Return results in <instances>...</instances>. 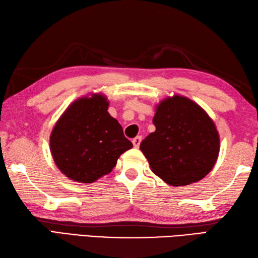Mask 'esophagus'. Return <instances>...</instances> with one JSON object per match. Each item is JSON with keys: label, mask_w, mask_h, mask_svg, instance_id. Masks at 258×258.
<instances>
[{"label": "esophagus", "mask_w": 258, "mask_h": 258, "mask_svg": "<svg viewBox=\"0 0 258 258\" xmlns=\"http://www.w3.org/2000/svg\"><path fill=\"white\" fill-rule=\"evenodd\" d=\"M141 141H142V136H136L135 139H133V145L135 149H139L140 147V144H141Z\"/></svg>", "instance_id": "34e87169"}]
</instances>
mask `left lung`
Wrapping results in <instances>:
<instances>
[{
  "mask_svg": "<svg viewBox=\"0 0 258 258\" xmlns=\"http://www.w3.org/2000/svg\"><path fill=\"white\" fill-rule=\"evenodd\" d=\"M155 132L140 145L152 172L172 186L196 183L212 171L220 154V134L210 115L182 95L155 106Z\"/></svg>",
  "mask_w": 258,
  "mask_h": 258,
  "instance_id": "1",
  "label": "left lung"
}]
</instances>
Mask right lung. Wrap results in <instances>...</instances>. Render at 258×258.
Segmentation results:
<instances>
[{"label":"right lung","mask_w":258,"mask_h":258,"mask_svg":"<svg viewBox=\"0 0 258 258\" xmlns=\"http://www.w3.org/2000/svg\"><path fill=\"white\" fill-rule=\"evenodd\" d=\"M108 105L102 93H91L71 103L54 125L52 157L59 171L74 182H96L133 147L117 119L107 112Z\"/></svg>","instance_id":"add662e5"}]
</instances>
